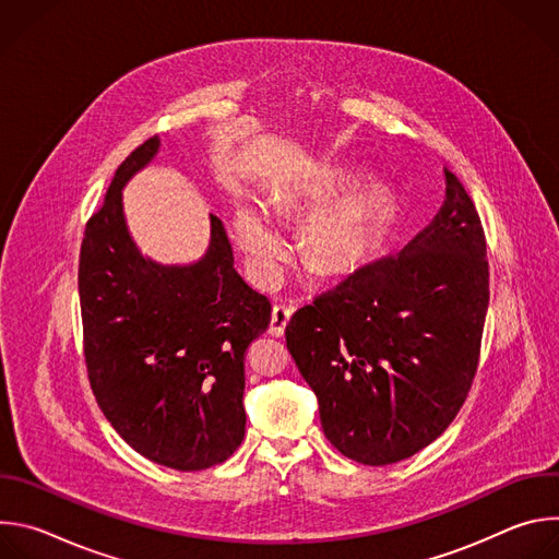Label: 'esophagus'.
<instances>
[{
  "instance_id": "esophagus-1",
  "label": "esophagus",
  "mask_w": 559,
  "mask_h": 559,
  "mask_svg": "<svg viewBox=\"0 0 559 559\" xmlns=\"http://www.w3.org/2000/svg\"><path fill=\"white\" fill-rule=\"evenodd\" d=\"M292 313H294L292 305H274L272 321H270V334L272 336H283L285 334V328L289 323Z\"/></svg>"
}]
</instances>
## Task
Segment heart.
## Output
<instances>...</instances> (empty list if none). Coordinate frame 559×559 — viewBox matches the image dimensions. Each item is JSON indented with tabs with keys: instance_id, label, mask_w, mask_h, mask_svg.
I'll return each instance as SVG.
<instances>
[{
	"instance_id": "1",
	"label": "heart",
	"mask_w": 559,
	"mask_h": 559,
	"mask_svg": "<svg viewBox=\"0 0 559 559\" xmlns=\"http://www.w3.org/2000/svg\"><path fill=\"white\" fill-rule=\"evenodd\" d=\"M336 179L316 175L300 188L311 199L328 197ZM296 201V192H276L270 205L285 212ZM382 207L369 192H347L318 203L309 214L300 250L309 270L318 276H338L358 267L380 241ZM234 234L252 270L263 281H272L289 257V241L283 227L259 205H241L234 214Z\"/></svg>"
}]
</instances>
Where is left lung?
I'll use <instances>...</instances> for the list:
<instances>
[{
    "label": "left lung",
    "instance_id": "left-lung-1",
    "mask_svg": "<svg viewBox=\"0 0 559 559\" xmlns=\"http://www.w3.org/2000/svg\"><path fill=\"white\" fill-rule=\"evenodd\" d=\"M444 203L395 257L300 307L287 349L318 397L328 440L384 466L431 444L471 389L489 307L485 229L444 168Z\"/></svg>",
    "mask_w": 559,
    "mask_h": 559
}]
</instances>
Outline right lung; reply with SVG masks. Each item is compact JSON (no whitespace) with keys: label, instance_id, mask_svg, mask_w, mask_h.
<instances>
[{"label":"right lung","instance_id":"1","mask_svg":"<svg viewBox=\"0 0 559 559\" xmlns=\"http://www.w3.org/2000/svg\"><path fill=\"white\" fill-rule=\"evenodd\" d=\"M141 143L117 168L79 254L84 356L97 403L143 457L177 471L227 460L246 436V349L272 318L234 267L221 218L190 265L143 257L123 214L126 183L158 152Z\"/></svg>","mask_w":559,"mask_h":559}]
</instances>
